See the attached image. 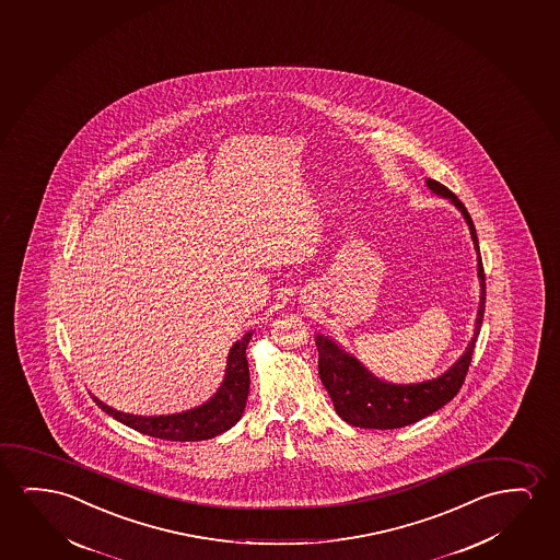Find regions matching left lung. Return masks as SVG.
I'll return each instance as SVG.
<instances>
[{"label": "left lung", "instance_id": "1", "mask_svg": "<svg viewBox=\"0 0 560 560\" xmlns=\"http://www.w3.org/2000/svg\"><path fill=\"white\" fill-rule=\"evenodd\" d=\"M425 186L432 194L447 199L451 206L458 209L470 230L476 260H478V280H480V303H478V315L474 324V336L468 341L465 353L460 354L457 361L440 376L417 382V384H392V382L376 378L357 357L347 353L346 349L334 339L324 334H316L318 374L323 380V386L331 397L334 409L347 424L374 428V430H395L430 417L458 394L472 361L474 346L480 334L483 307H486V276L481 267L478 236L466 207L451 189L432 178H425Z\"/></svg>", "mask_w": 560, "mask_h": 560}]
</instances>
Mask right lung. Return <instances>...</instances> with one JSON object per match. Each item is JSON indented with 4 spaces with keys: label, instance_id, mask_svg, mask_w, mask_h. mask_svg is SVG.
<instances>
[{
    "label": "right lung",
    "instance_id": "1",
    "mask_svg": "<svg viewBox=\"0 0 560 560\" xmlns=\"http://www.w3.org/2000/svg\"><path fill=\"white\" fill-rule=\"evenodd\" d=\"M252 336L253 330L245 331L244 338L237 339L236 343L230 347L221 386L209 401L201 402L194 409L182 410L174 415L143 417V415H130V412L113 409L94 395L92 397L100 409L136 432L166 440V442L211 440L214 435H221L232 425H236L237 420L244 415L245 401L249 394V366H247L245 349L249 346Z\"/></svg>",
    "mask_w": 560,
    "mask_h": 560
}]
</instances>
